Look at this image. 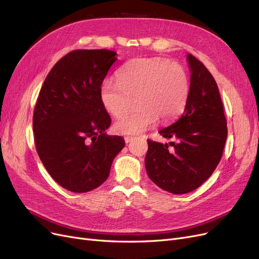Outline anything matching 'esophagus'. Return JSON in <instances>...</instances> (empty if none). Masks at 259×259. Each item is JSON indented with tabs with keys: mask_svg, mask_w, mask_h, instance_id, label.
Listing matches in <instances>:
<instances>
[{
	"mask_svg": "<svg viewBox=\"0 0 259 259\" xmlns=\"http://www.w3.org/2000/svg\"><path fill=\"white\" fill-rule=\"evenodd\" d=\"M135 137H133V136H125L124 137V140H125V143H130V142H132L133 139H134Z\"/></svg>",
	"mask_w": 259,
	"mask_h": 259,
	"instance_id": "esophagus-1",
	"label": "esophagus"
}]
</instances>
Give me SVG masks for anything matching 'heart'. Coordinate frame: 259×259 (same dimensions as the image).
Returning <instances> with one entry per match:
<instances>
[{"instance_id": "1", "label": "heart", "mask_w": 259, "mask_h": 259, "mask_svg": "<svg viewBox=\"0 0 259 259\" xmlns=\"http://www.w3.org/2000/svg\"><path fill=\"white\" fill-rule=\"evenodd\" d=\"M117 82L105 80L100 100L111 115L126 113L136 99L138 109L114 123L122 135H137L159 119L167 122L184 110L190 91L186 69L178 62L161 57H140L126 62L116 74Z\"/></svg>"}]
</instances>
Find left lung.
<instances>
[{"mask_svg": "<svg viewBox=\"0 0 259 259\" xmlns=\"http://www.w3.org/2000/svg\"><path fill=\"white\" fill-rule=\"evenodd\" d=\"M188 62L191 79L185 110L178 120L159 132L173 142L163 145L147 139V174L156 186L174 194L193 191L209 178L222 159L228 135L214 76L190 54Z\"/></svg>", "mask_w": 259, "mask_h": 259, "instance_id": "obj_1", "label": "left lung"}]
</instances>
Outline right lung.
I'll use <instances>...</instances> for the list:
<instances>
[{"label": "right lung", "mask_w": 259, "mask_h": 259, "mask_svg": "<svg viewBox=\"0 0 259 259\" xmlns=\"http://www.w3.org/2000/svg\"><path fill=\"white\" fill-rule=\"evenodd\" d=\"M109 50H75L55 65L38 93L33 112L36 152L52 178L65 189L89 192L103 185L121 136L107 135L111 119L100 86L116 60Z\"/></svg>", "instance_id": "obj_1"}]
</instances>
